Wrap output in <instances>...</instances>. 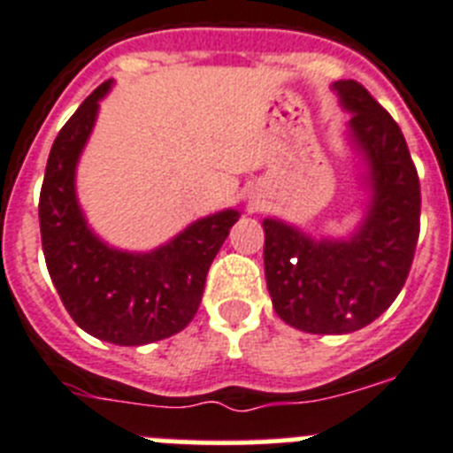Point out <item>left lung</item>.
Listing matches in <instances>:
<instances>
[{"label": "left lung", "instance_id": "8db88e82", "mask_svg": "<svg viewBox=\"0 0 453 453\" xmlns=\"http://www.w3.org/2000/svg\"><path fill=\"white\" fill-rule=\"evenodd\" d=\"M332 91L349 115L345 140L362 163V220L348 237L262 220L273 311L306 334L357 332L385 313L405 285L419 237V177L401 128L355 80H336Z\"/></svg>", "mask_w": 453, "mask_h": 453}]
</instances>
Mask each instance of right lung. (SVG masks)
<instances>
[{
	"label": "right lung",
	"instance_id": "add662e5",
	"mask_svg": "<svg viewBox=\"0 0 453 453\" xmlns=\"http://www.w3.org/2000/svg\"><path fill=\"white\" fill-rule=\"evenodd\" d=\"M112 80L94 89L55 138L39 200L50 279L80 329L115 345H147L181 332L197 313L207 272L237 209H220L151 250L110 246L89 227L75 193L78 161Z\"/></svg>",
	"mask_w": 453,
	"mask_h": 453
}]
</instances>
